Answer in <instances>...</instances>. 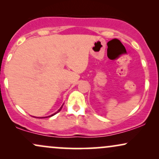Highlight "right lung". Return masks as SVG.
Returning a JSON list of instances; mask_svg holds the SVG:
<instances>
[{
	"label": "right lung",
	"instance_id": "add662e5",
	"mask_svg": "<svg viewBox=\"0 0 159 159\" xmlns=\"http://www.w3.org/2000/svg\"><path fill=\"white\" fill-rule=\"evenodd\" d=\"M62 107H63V106H62ZM62 107H61V108H60V109H59V110H58L57 111V112H56V113H54V114H53L52 115H51V116H46V117H50V116H54V114H57V113H58V112H59V111H61V109H62ZM39 118H45V117H39Z\"/></svg>",
	"mask_w": 159,
	"mask_h": 159
}]
</instances>
